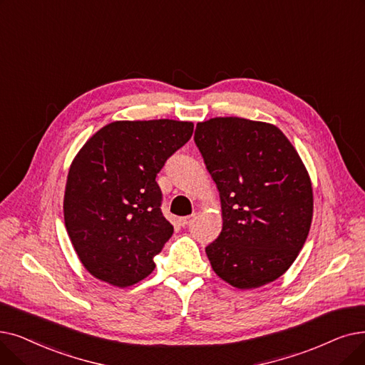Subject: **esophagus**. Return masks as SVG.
<instances>
[{"label": "esophagus", "mask_w": 365, "mask_h": 365, "mask_svg": "<svg viewBox=\"0 0 365 365\" xmlns=\"http://www.w3.org/2000/svg\"><path fill=\"white\" fill-rule=\"evenodd\" d=\"M194 222V216H185V217H180L179 219V224L185 228V227H189Z\"/></svg>", "instance_id": "34e87169"}]
</instances>
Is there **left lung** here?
<instances>
[{"mask_svg": "<svg viewBox=\"0 0 365 365\" xmlns=\"http://www.w3.org/2000/svg\"><path fill=\"white\" fill-rule=\"evenodd\" d=\"M194 141L222 204V231L205 247L215 273L239 289L276 280L303 249L313 216L297 150L277 126L243 118L200 122Z\"/></svg>", "mask_w": 365, "mask_h": 365, "instance_id": "8db88e82", "label": "left lung"}]
</instances>
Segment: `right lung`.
Listing matches in <instances>:
<instances>
[{"label":"right lung","instance_id":"add662e5","mask_svg":"<svg viewBox=\"0 0 365 365\" xmlns=\"http://www.w3.org/2000/svg\"><path fill=\"white\" fill-rule=\"evenodd\" d=\"M194 133L192 122L119 120L92 135L70 167L64 219L86 270L125 288L148 277L174 228L158 173Z\"/></svg>","mask_w":365,"mask_h":365}]
</instances>
